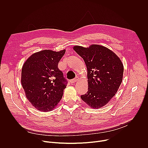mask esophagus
<instances>
[{"instance_id":"34e87169","label":"esophagus","mask_w":148,"mask_h":148,"mask_svg":"<svg viewBox=\"0 0 148 148\" xmlns=\"http://www.w3.org/2000/svg\"><path fill=\"white\" fill-rule=\"evenodd\" d=\"M79 80V78L78 77H75L74 79H71V81H70V82H71V84H73V83H75V82H77V81H78Z\"/></svg>"}]
</instances>
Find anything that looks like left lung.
I'll return each mask as SVG.
<instances>
[{
    "instance_id": "left-lung-1",
    "label": "left lung",
    "mask_w": 148,
    "mask_h": 148,
    "mask_svg": "<svg viewBox=\"0 0 148 148\" xmlns=\"http://www.w3.org/2000/svg\"><path fill=\"white\" fill-rule=\"evenodd\" d=\"M73 49L87 69L88 90L81 98L91 108L99 109L117 92L123 79V63L114 51L101 45L74 46Z\"/></svg>"
}]
</instances>
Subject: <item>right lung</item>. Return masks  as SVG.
Here are the masks:
<instances>
[{
	"mask_svg": "<svg viewBox=\"0 0 148 148\" xmlns=\"http://www.w3.org/2000/svg\"><path fill=\"white\" fill-rule=\"evenodd\" d=\"M66 50H44L31 55L25 62L21 83L27 99L36 109L49 112L55 108L66 88V80L58 69Z\"/></svg>",
	"mask_w": 148,
	"mask_h": 148,
	"instance_id": "right-lung-1",
	"label": "right lung"
}]
</instances>
